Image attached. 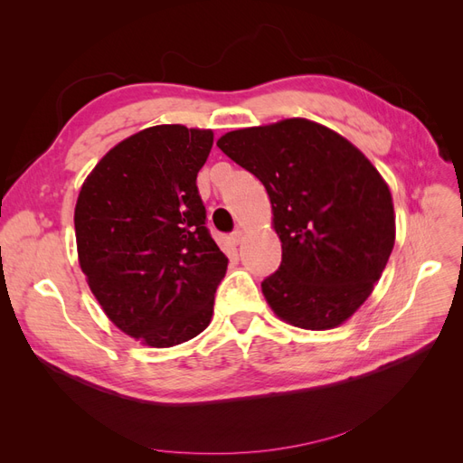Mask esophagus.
Listing matches in <instances>:
<instances>
[{
  "mask_svg": "<svg viewBox=\"0 0 463 463\" xmlns=\"http://www.w3.org/2000/svg\"><path fill=\"white\" fill-rule=\"evenodd\" d=\"M243 240H245V232H243V230H235V232L232 233V241H233L235 245L243 243Z\"/></svg>",
  "mask_w": 463,
  "mask_h": 463,
  "instance_id": "obj_1",
  "label": "esophagus"
}]
</instances>
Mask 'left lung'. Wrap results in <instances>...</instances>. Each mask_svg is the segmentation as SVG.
Returning a JSON list of instances; mask_svg holds the SVG:
<instances>
[{"label":"left lung","instance_id":"obj_1","mask_svg":"<svg viewBox=\"0 0 463 463\" xmlns=\"http://www.w3.org/2000/svg\"><path fill=\"white\" fill-rule=\"evenodd\" d=\"M216 145L269 193L282 264L260 288L274 315L305 330L344 325L394 249L384 177L345 137L305 118L235 129Z\"/></svg>","mask_w":463,"mask_h":463}]
</instances>
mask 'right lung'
<instances>
[{
	"label": "right lung",
	"mask_w": 463,
	"mask_h": 463,
	"mask_svg": "<svg viewBox=\"0 0 463 463\" xmlns=\"http://www.w3.org/2000/svg\"><path fill=\"white\" fill-rule=\"evenodd\" d=\"M213 143V129L154 125L108 150L79 191L80 270L106 317L150 347L199 335L226 276L197 189Z\"/></svg>",
	"instance_id": "right-lung-1"
}]
</instances>
